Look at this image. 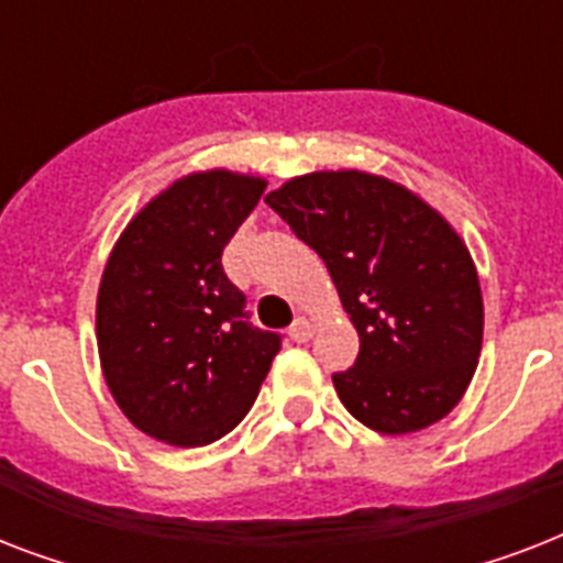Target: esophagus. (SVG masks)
Here are the masks:
<instances>
[{"instance_id":"34e87169","label":"esophagus","mask_w":563,"mask_h":563,"mask_svg":"<svg viewBox=\"0 0 563 563\" xmlns=\"http://www.w3.org/2000/svg\"><path fill=\"white\" fill-rule=\"evenodd\" d=\"M312 333H316V324H312V321L303 316H300L298 321L289 327V335L295 339V342H307V339H312Z\"/></svg>"}]
</instances>
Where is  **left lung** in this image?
<instances>
[{"mask_svg": "<svg viewBox=\"0 0 563 563\" xmlns=\"http://www.w3.org/2000/svg\"><path fill=\"white\" fill-rule=\"evenodd\" d=\"M333 277L360 333L339 400L383 435L455 409L482 351L479 274L462 236L423 198L360 169L312 172L265 195Z\"/></svg>", "mask_w": 563, "mask_h": 563, "instance_id": "obj_1", "label": "left lung"}]
</instances>
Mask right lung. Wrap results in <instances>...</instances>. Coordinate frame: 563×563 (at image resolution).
<instances>
[{"label":"right lung","instance_id":"1","mask_svg":"<svg viewBox=\"0 0 563 563\" xmlns=\"http://www.w3.org/2000/svg\"><path fill=\"white\" fill-rule=\"evenodd\" d=\"M263 192L254 175L195 172L145 203L110 251L96 300L101 371L125 418L157 441L228 435L280 351L221 268Z\"/></svg>","mask_w":563,"mask_h":563}]
</instances>
